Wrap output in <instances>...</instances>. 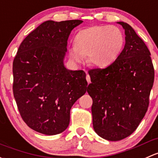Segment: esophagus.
I'll return each instance as SVG.
<instances>
[{
	"label": "esophagus",
	"instance_id": "obj_1",
	"mask_svg": "<svg viewBox=\"0 0 158 158\" xmlns=\"http://www.w3.org/2000/svg\"><path fill=\"white\" fill-rule=\"evenodd\" d=\"M86 80H87L88 83H89V84L91 82V78H90V76H89V74L86 75Z\"/></svg>",
	"mask_w": 158,
	"mask_h": 158
}]
</instances>
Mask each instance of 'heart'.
<instances>
[{
	"mask_svg": "<svg viewBox=\"0 0 158 158\" xmlns=\"http://www.w3.org/2000/svg\"><path fill=\"white\" fill-rule=\"evenodd\" d=\"M123 44V35L117 27L94 26L79 31L68 51L75 63H82L85 55H88L91 65L106 67L117 59Z\"/></svg>",
	"mask_w": 158,
	"mask_h": 158,
	"instance_id": "b5f03b06",
	"label": "heart"
}]
</instances>
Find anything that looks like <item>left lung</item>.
Returning <instances> with one entry per match:
<instances>
[{
  "label": "left lung",
  "mask_w": 158,
  "mask_h": 158,
  "mask_svg": "<svg viewBox=\"0 0 158 158\" xmlns=\"http://www.w3.org/2000/svg\"><path fill=\"white\" fill-rule=\"evenodd\" d=\"M126 44L117 59L107 67L89 71L92 83L87 92L92 97L93 127L108 141L130 135L145 117L154 79L151 53L142 39L127 23Z\"/></svg>",
  "instance_id": "8db88e82"
}]
</instances>
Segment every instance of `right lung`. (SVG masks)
Listing matches in <instances>:
<instances>
[{
  "instance_id": "right-lung-1",
  "label": "right lung",
  "mask_w": 158,
  "mask_h": 158,
  "mask_svg": "<svg viewBox=\"0 0 158 158\" xmlns=\"http://www.w3.org/2000/svg\"><path fill=\"white\" fill-rule=\"evenodd\" d=\"M73 19L41 23L22 41L13 62V92L21 117L33 130L48 135L68 127L70 109L86 92L82 70L64 65Z\"/></svg>"
}]
</instances>
